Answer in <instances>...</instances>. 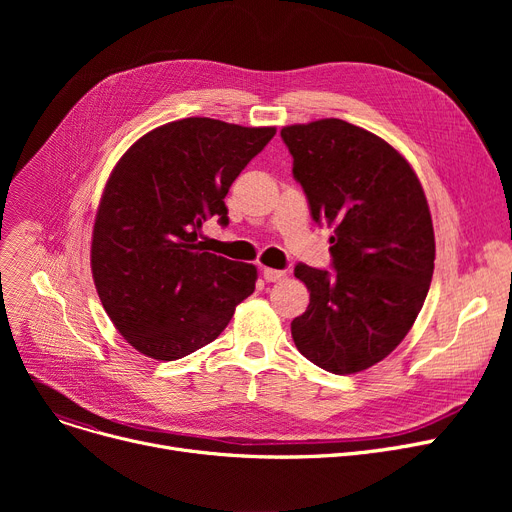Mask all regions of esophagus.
I'll return each mask as SVG.
<instances>
[{"label": "esophagus", "instance_id": "1", "mask_svg": "<svg viewBox=\"0 0 512 512\" xmlns=\"http://www.w3.org/2000/svg\"><path fill=\"white\" fill-rule=\"evenodd\" d=\"M261 274H263L265 282H278V280H282L286 276L282 270H272V267H263Z\"/></svg>", "mask_w": 512, "mask_h": 512}]
</instances>
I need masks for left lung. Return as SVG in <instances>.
Here are the masks:
<instances>
[{
	"mask_svg": "<svg viewBox=\"0 0 512 512\" xmlns=\"http://www.w3.org/2000/svg\"><path fill=\"white\" fill-rule=\"evenodd\" d=\"M311 218L334 226L332 267L294 276L309 307L290 330L299 353L336 375L386 359L413 328L434 276L436 240L421 182L378 134L338 118L284 126Z\"/></svg>",
	"mask_w": 512,
	"mask_h": 512,
	"instance_id": "obj_1",
	"label": "left lung"
}]
</instances>
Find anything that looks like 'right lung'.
Segmentation results:
<instances>
[{
    "label": "right lung",
    "instance_id": "obj_1",
    "mask_svg": "<svg viewBox=\"0 0 512 512\" xmlns=\"http://www.w3.org/2000/svg\"><path fill=\"white\" fill-rule=\"evenodd\" d=\"M276 134L211 118L159 126L116 164L97 209L91 270L105 313L139 353L176 361L218 338L257 270L207 253L203 222L228 226L232 182Z\"/></svg>",
    "mask_w": 512,
    "mask_h": 512
}]
</instances>
